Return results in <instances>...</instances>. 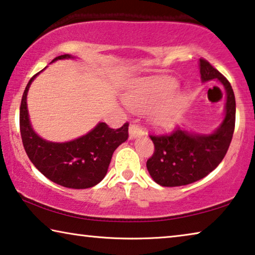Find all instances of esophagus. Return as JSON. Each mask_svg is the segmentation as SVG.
<instances>
[{"label": "esophagus", "instance_id": "1", "mask_svg": "<svg viewBox=\"0 0 255 255\" xmlns=\"http://www.w3.org/2000/svg\"><path fill=\"white\" fill-rule=\"evenodd\" d=\"M140 135H143L142 128H140L138 125L131 124L130 126H129V138L134 139L136 137H138V136H140Z\"/></svg>", "mask_w": 255, "mask_h": 255}]
</instances>
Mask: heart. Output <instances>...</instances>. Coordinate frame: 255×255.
<instances>
[{"label": "heart", "instance_id": "heart-1", "mask_svg": "<svg viewBox=\"0 0 255 255\" xmlns=\"http://www.w3.org/2000/svg\"><path fill=\"white\" fill-rule=\"evenodd\" d=\"M176 82L170 79L140 80L125 95V103L132 111H150V121L159 130H170L187 111L189 100L184 94L173 93Z\"/></svg>", "mask_w": 255, "mask_h": 255}]
</instances>
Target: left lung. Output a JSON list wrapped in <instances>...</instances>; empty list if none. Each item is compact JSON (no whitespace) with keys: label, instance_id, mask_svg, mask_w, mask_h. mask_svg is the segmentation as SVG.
<instances>
[{"label":"left lung","instance_id":"1","mask_svg":"<svg viewBox=\"0 0 255 255\" xmlns=\"http://www.w3.org/2000/svg\"><path fill=\"white\" fill-rule=\"evenodd\" d=\"M199 72L201 82L218 80L225 87V118L211 134L176 129L170 135L150 136L154 152L146 161V168L152 180L161 187H181L207 176L225 158L233 139L236 101L230 82L201 58Z\"/></svg>","mask_w":255,"mask_h":255}]
</instances>
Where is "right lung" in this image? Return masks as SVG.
<instances>
[{
  "mask_svg": "<svg viewBox=\"0 0 255 255\" xmlns=\"http://www.w3.org/2000/svg\"><path fill=\"white\" fill-rule=\"evenodd\" d=\"M74 58L71 55H62L51 63ZM41 72L29 80L21 98L19 123L26 153L33 165L54 183L71 189L95 187L108 173L113 152L127 140L128 123L119 129H112L105 123H98L86 135L68 142H50L40 137L30 125L27 93L34 79Z\"/></svg>",
  "mask_w": 255,
  "mask_h": 255,
  "instance_id": "right-lung-1",
  "label": "right lung"
}]
</instances>
